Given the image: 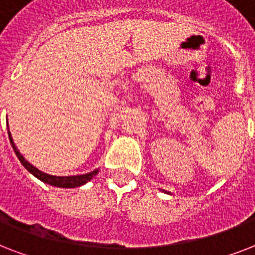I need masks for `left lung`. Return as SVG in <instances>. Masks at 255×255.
I'll list each match as a JSON object with an SVG mask.
<instances>
[{"label": "left lung", "mask_w": 255, "mask_h": 255, "mask_svg": "<svg viewBox=\"0 0 255 255\" xmlns=\"http://www.w3.org/2000/svg\"><path fill=\"white\" fill-rule=\"evenodd\" d=\"M165 193H168V192H165Z\"/></svg>", "instance_id": "obj_1"}]
</instances>
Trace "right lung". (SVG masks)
<instances>
[{
    "mask_svg": "<svg viewBox=\"0 0 255 255\" xmlns=\"http://www.w3.org/2000/svg\"><path fill=\"white\" fill-rule=\"evenodd\" d=\"M7 133H9V140L10 144H11V147H13L14 152H15V155H17L18 160L21 161V164L26 169L29 170L30 173L35 176L37 178H39L41 181L46 182V184H49V185L53 186H58V188H77V186H82L85 185L86 182H88L91 180L94 176H95L99 169H95L90 172V173L86 174H78V176H53V174L45 173V172H42L38 168H35L33 164H30L27 160L21 155V152L18 151L17 147H15V144L13 141V137H11V133H10L9 128H7Z\"/></svg>",
    "mask_w": 255,
    "mask_h": 255,
    "instance_id": "obj_1",
    "label": "right lung"
}]
</instances>
